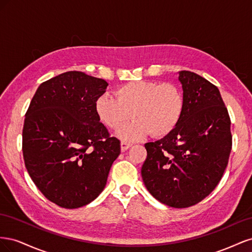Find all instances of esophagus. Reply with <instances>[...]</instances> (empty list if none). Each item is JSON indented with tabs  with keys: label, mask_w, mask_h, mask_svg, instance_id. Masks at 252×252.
Here are the masks:
<instances>
[{
	"label": "esophagus",
	"mask_w": 252,
	"mask_h": 252,
	"mask_svg": "<svg viewBox=\"0 0 252 252\" xmlns=\"http://www.w3.org/2000/svg\"><path fill=\"white\" fill-rule=\"evenodd\" d=\"M131 146H132V144L127 142V141H122L121 142V149H122V151H125V150H127L129 147H131Z\"/></svg>",
	"instance_id": "1"
}]
</instances>
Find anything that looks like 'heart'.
I'll list each match as a JSON object with an SVG mask.
<instances>
[{
    "mask_svg": "<svg viewBox=\"0 0 252 252\" xmlns=\"http://www.w3.org/2000/svg\"><path fill=\"white\" fill-rule=\"evenodd\" d=\"M96 97L94 109L103 123L119 130L129 119L135 120L121 131L126 139H140L151 134L163 138L180 123L185 109V97L179 86L156 81H131Z\"/></svg>",
    "mask_w": 252,
    "mask_h": 252,
    "instance_id": "heart-1",
    "label": "heart"
}]
</instances>
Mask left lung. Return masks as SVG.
Listing matches in <instances>:
<instances>
[{
	"instance_id": "8db88e82",
	"label": "left lung",
	"mask_w": 252,
	"mask_h": 252,
	"mask_svg": "<svg viewBox=\"0 0 252 252\" xmlns=\"http://www.w3.org/2000/svg\"><path fill=\"white\" fill-rule=\"evenodd\" d=\"M185 109L163 139L145 144L142 178L158 201L186 208L209 195L223 177L232 147L230 117L216 85L180 71Z\"/></svg>"
}]
</instances>
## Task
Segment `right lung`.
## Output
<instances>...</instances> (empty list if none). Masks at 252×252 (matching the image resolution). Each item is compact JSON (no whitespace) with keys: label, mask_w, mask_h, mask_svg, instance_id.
<instances>
[{"label":"right lung","mask_w":252,"mask_h":252,"mask_svg":"<svg viewBox=\"0 0 252 252\" xmlns=\"http://www.w3.org/2000/svg\"><path fill=\"white\" fill-rule=\"evenodd\" d=\"M108 84L67 71L35 91L25 114L22 150L26 169L47 200L73 209L96 199L107 182L121 142L94 109Z\"/></svg>","instance_id":"add662e5"}]
</instances>
